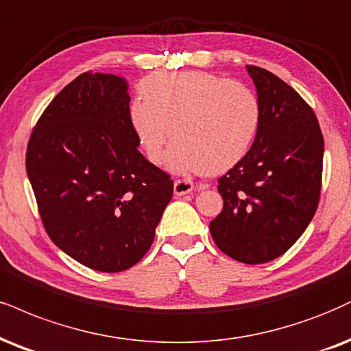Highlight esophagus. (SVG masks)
I'll return each instance as SVG.
<instances>
[{
	"label": "esophagus",
	"mask_w": 351,
	"mask_h": 351,
	"mask_svg": "<svg viewBox=\"0 0 351 351\" xmlns=\"http://www.w3.org/2000/svg\"><path fill=\"white\" fill-rule=\"evenodd\" d=\"M205 189V185H193L192 180L189 179H177L174 182V193L177 197L187 195L192 190H202Z\"/></svg>",
	"instance_id": "34e87169"
}]
</instances>
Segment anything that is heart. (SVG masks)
Here are the masks:
<instances>
[{
  "label": "heart",
  "instance_id": "obj_1",
  "mask_svg": "<svg viewBox=\"0 0 351 351\" xmlns=\"http://www.w3.org/2000/svg\"><path fill=\"white\" fill-rule=\"evenodd\" d=\"M128 120L146 158L172 171L219 174L244 158L261 125V102L239 81L206 71L154 73L141 81Z\"/></svg>",
  "mask_w": 351,
  "mask_h": 351
}]
</instances>
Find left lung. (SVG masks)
<instances>
[{
    "label": "left lung",
    "instance_id": "obj_1",
    "mask_svg": "<svg viewBox=\"0 0 351 351\" xmlns=\"http://www.w3.org/2000/svg\"><path fill=\"white\" fill-rule=\"evenodd\" d=\"M261 125L244 158L218 179L223 210L210 223L219 250L237 262L283 255L317 210L324 138L314 110L274 73L247 64Z\"/></svg>",
    "mask_w": 351,
    "mask_h": 351
}]
</instances>
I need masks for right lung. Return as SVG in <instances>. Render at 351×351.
I'll return each instance as SVG.
<instances>
[{"label":"right lung","mask_w":351,"mask_h":351,"mask_svg":"<svg viewBox=\"0 0 351 351\" xmlns=\"http://www.w3.org/2000/svg\"><path fill=\"white\" fill-rule=\"evenodd\" d=\"M123 77L83 73L49 104L30 135L25 169L55 245L97 271L128 270L148 252L174 192L138 151Z\"/></svg>","instance_id":"right-lung-1"}]
</instances>
